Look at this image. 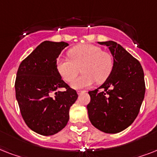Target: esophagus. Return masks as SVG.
Segmentation results:
<instances>
[{
  "mask_svg": "<svg viewBox=\"0 0 157 157\" xmlns=\"http://www.w3.org/2000/svg\"><path fill=\"white\" fill-rule=\"evenodd\" d=\"M85 92H86V90H77V94H81L85 93Z\"/></svg>",
  "mask_w": 157,
  "mask_h": 157,
  "instance_id": "esophagus-1",
  "label": "esophagus"
}]
</instances>
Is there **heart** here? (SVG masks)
I'll list each match as a JSON object with an SVG mask.
<instances>
[{
  "mask_svg": "<svg viewBox=\"0 0 157 157\" xmlns=\"http://www.w3.org/2000/svg\"><path fill=\"white\" fill-rule=\"evenodd\" d=\"M70 59L61 58L57 61V69L64 81L71 82L81 70L83 73L74 80L71 86L76 89L86 88L96 81L102 83L112 72L114 60L110 53L91 44H83L71 48Z\"/></svg>",
  "mask_w": 157,
  "mask_h": 157,
  "instance_id": "obj_1",
  "label": "heart"
}]
</instances>
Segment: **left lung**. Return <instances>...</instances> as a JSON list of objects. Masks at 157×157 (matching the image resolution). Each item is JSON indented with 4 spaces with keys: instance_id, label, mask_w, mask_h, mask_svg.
<instances>
[{
    "instance_id": "left-lung-1",
    "label": "left lung",
    "mask_w": 157,
    "mask_h": 157,
    "mask_svg": "<svg viewBox=\"0 0 157 157\" xmlns=\"http://www.w3.org/2000/svg\"><path fill=\"white\" fill-rule=\"evenodd\" d=\"M109 47L114 65L104 83L89 91L91 124L107 134H117L134 122L145 94L144 73L138 59L115 41L98 42Z\"/></svg>"
}]
</instances>
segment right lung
<instances>
[{
	"label": "right lung",
	"mask_w": 157,
	"mask_h": 157,
	"mask_svg": "<svg viewBox=\"0 0 157 157\" xmlns=\"http://www.w3.org/2000/svg\"><path fill=\"white\" fill-rule=\"evenodd\" d=\"M68 44L45 40L18 67L15 94L26 124L36 133L49 136L63 129L69 109L78 94L61 78L57 58ZM64 88V91L58 90Z\"/></svg>",
	"instance_id": "obj_1"
}]
</instances>
